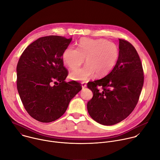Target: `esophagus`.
Instances as JSON below:
<instances>
[{"label":"esophagus","mask_w":160,"mask_h":160,"mask_svg":"<svg viewBox=\"0 0 160 160\" xmlns=\"http://www.w3.org/2000/svg\"><path fill=\"white\" fill-rule=\"evenodd\" d=\"M81 84H82V88H85V87H87V84L85 83V82H82Z\"/></svg>","instance_id":"34e87169"}]
</instances>
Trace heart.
Masks as SVG:
<instances>
[{"label":"heart","instance_id":"b5f03b06","mask_svg":"<svg viewBox=\"0 0 160 160\" xmlns=\"http://www.w3.org/2000/svg\"><path fill=\"white\" fill-rule=\"evenodd\" d=\"M119 57L117 45L105 39L82 38L78 48H66L62 55L63 62L71 70L79 68L85 61L87 64L70 73L71 79L86 81L96 73L99 77L108 75L115 66Z\"/></svg>","mask_w":160,"mask_h":160}]
</instances>
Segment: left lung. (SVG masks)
<instances>
[{
	"label": "left lung",
	"mask_w": 160,
	"mask_h": 160,
	"mask_svg": "<svg viewBox=\"0 0 160 160\" xmlns=\"http://www.w3.org/2000/svg\"><path fill=\"white\" fill-rule=\"evenodd\" d=\"M143 83V69L138 52L130 43L119 39L115 66L104 78L87 84L93 92L87 105L89 115L103 125L122 122L138 104Z\"/></svg>",
	"instance_id": "left-lung-1"
}]
</instances>
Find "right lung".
Masks as SVG:
<instances>
[{
	"label": "right lung",
	"mask_w": 160,
	"mask_h": 160,
	"mask_svg": "<svg viewBox=\"0 0 160 160\" xmlns=\"http://www.w3.org/2000/svg\"><path fill=\"white\" fill-rule=\"evenodd\" d=\"M72 40L56 35L39 38L19 59L18 93L28 113L37 121L49 123L59 118L82 90L79 83L64 81L68 72L62 55Z\"/></svg>",
	"instance_id": "obj_1"
}]
</instances>
